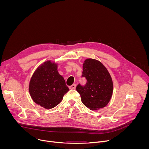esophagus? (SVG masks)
<instances>
[{
	"mask_svg": "<svg viewBox=\"0 0 149 149\" xmlns=\"http://www.w3.org/2000/svg\"><path fill=\"white\" fill-rule=\"evenodd\" d=\"M75 88H76V85L75 84H72V86L69 87V88L70 90H74V89H75Z\"/></svg>",
	"mask_w": 149,
	"mask_h": 149,
	"instance_id": "esophagus-1",
	"label": "esophagus"
}]
</instances>
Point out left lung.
I'll use <instances>...</instances> for the list:
<instances>
[{
    "label": "left lung",
    "mask_w": 149,
    "mask_h": 149,
    "mask_svg": "<svg viewBox=\"0 0 149 149\" xmlns=\"http://www.w3.org/2000/svg\"><path fill=\"white\" fill-rule=\"evenodd\" d=\"M82 77L87 82L76 87L82 102L91 110H97L105 107L110 101L113 92V83L107 69L96 59L88 58L83 63Z\"/></svg>",
    "instance_id": "left-lung-1"
}]
</instances>
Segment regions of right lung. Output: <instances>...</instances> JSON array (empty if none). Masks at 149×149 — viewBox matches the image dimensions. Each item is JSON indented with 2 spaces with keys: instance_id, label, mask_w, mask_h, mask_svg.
I'll return each mask as SVG.
<instances>
[{
  "instance_id": "right-lung-1",
  "label": "right lung",
  "mask_w": 149,
  "mask_h": 149,
  "mask_svg": "<svg viewBox=\"0 0 149 149\" xmlns=\"http://www.w3.org/2000/svg\"><path fill=\"white\" fill-rule=\"evenodd\" d=\"M57 69V63L47 61L37 68L30 80L29 91L32 99L46 109L56 107L69 91Z\"/></svg>"
}]
</instances>
